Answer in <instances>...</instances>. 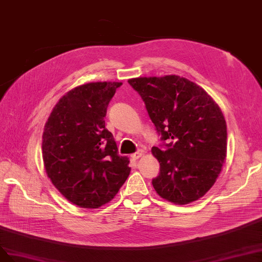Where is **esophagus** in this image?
<instances>
[{"instance_id": "1", "label": "esophagus", "mask_w": 262, "mask_h": 262, "mask_svg": "<svg viewBox=\"0 0 262 262\" xmlns=\"http://www.w3.org/2000/svg\"><path fill=\"white\" fill-rule=\"evenodd\" d=\"M142 154H143V151L139 150V151H137V152H135L134 154H132L130 158H132L134 161H136V160H138L139 158L142 157Z\"/></svg>"}]
</instances>
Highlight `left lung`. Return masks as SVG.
Returning <instances> with one entry per match:
<instances>
[{
  "mask_svg": "<svg viewBox=\"0 0 262 262\" xmlns=\"http://www.w3.org/2000/svg\"><path fill=\"white\" fill-rule=\"evenodd\" d=\"M128 83L165 147L152 148L160 163L153 188L175 204L199 200L216 182L227 157V124L218 104L202 87L178 75L136 77Z\"/></svg>",
  "mask_w": 262,
  "mask_h": 262,
  "instance_id": "1",
  "label": "left lung"
}]
</instances>
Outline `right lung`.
Returning a JSON list of instances; mask_svg holds the SVG:
<instances>
[{"instance_id":"right-lung-1","label":"right lung","mask_w":262,"mask_h":262,"mask_svg":"<svg viewBox=\"0 0 262 262\" xmlns=\"http://www.w3.org/2000/svg\"><path fill=\"white\" fill-rule=\"evenodd\" d=\"M121 82L87 83L57 102L43 133V161L48 178L73 204L98 208L110 202L130 167L119 156L105 128L106 108Z\"/></svg>"}]
</instances>
